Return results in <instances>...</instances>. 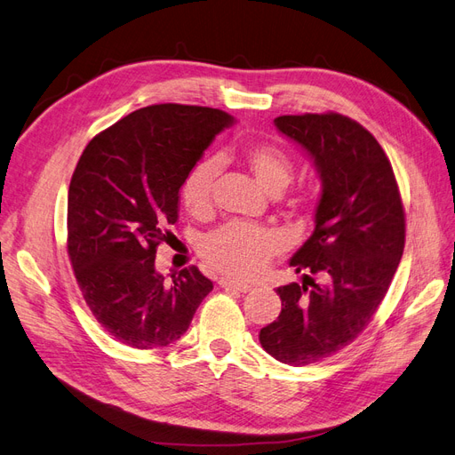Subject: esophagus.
I'll use <instances>...</instances> for the list:
<instances>
[{
  "label": "esophagus",
  "instance_id": "34e87169",
  "mask_svg": "<svg viewBox=\"0 0 455 455\" xmlns=\"http://www.w3.org/2000/svg\"><path fill=\"white\" fill-rule=\"evenodd\" d=\"M219 285H221V287L227 289V291H236V292H247V291H251V287H249V285L230 282V280H227V277H223V280H219Z\"/></svg>",
  "mask_w": 455,
  "mask_h": 455
}]
</instances>
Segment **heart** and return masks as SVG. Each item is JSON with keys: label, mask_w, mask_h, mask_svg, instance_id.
Here are the masks:
<instances>
[{"label": "heart", "mask_w": 455, "mask_h": 455, "mask_svg": "<svg viewBox=\"0 0 455 455\" xmlns=\"http://www.w3.org/2000/svg\"><path fill=\"white\" fill-rule=\"evenodd\" d=\"M245 166L251 170L257 183L272 196H280L291 185L295 164L292 158L275 143L251 145L243 155ZM219 173L215 160H204L188 172L181 185L183 206L202 215L212 208L213 185ZM289 206L304 212L312 206L307 198L291 200ZM283 242L275 232L242 223H228L210 232L200 242V255L208 265L234 280H249L265 268L272 257L282 251Z\"/></svg>", "instance_id": "1"}]
</instances>
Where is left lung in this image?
Segmentation results:
<instances>
[{
	"label": "left lung",
	"mask_w": 455,
	"mask_h": 455,
	"mask_svg": "<svg viewBox=\"0 0 455 455\" xmlns=\"http://www.w3.org/2000/svg\"><path fill=\"white\" fill-rule=\"evenodd\" d=\"M274 124L310 153L323 185L314 234L289 265L324 283L304 274L302 285L277 287L282 312L259 332L274 359L304 366L334 355L371 323L401 262L406 221L389 158L357 121L329 111L282 115Z\"/></svg>",
	"instance_id": "1"
}]
</instances>
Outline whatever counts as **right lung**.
I'll return each instance as SVG.
<instances>
[{
  "mask_svg": "<svg viewBox=\"0 0 455 455\" xmlns=\"http://www.w3.org/2000/svg\"><path fill=\"white\" fill-rule=\"evenodd\" d=\"M234 116L158 104L86 145L68 193V255L86 306L116 342L163 347L188 329L213 283L196 267L164 282L156 247L180 219V188Z\"/></svg>",
  "mask_w": 455,
  "mask_h": 455,
  "instance_id": "obj_1",
  "label": "right lung"
}]
</instances>
